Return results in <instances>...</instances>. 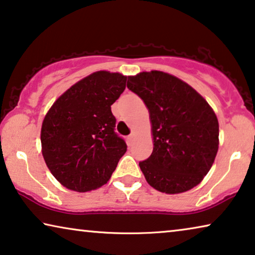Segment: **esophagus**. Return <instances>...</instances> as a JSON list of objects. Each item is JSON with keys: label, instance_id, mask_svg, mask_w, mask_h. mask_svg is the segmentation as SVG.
<instances>
[{"label": "esophagus", "instance_id": "1", "mask_svg": "<svg viewBox=\"0 0 255 255\" xmlns=\"http://www.w3.org/2000/svg\"><path fill=\"white\" fill-rule=\"evenodd\" d=\"M134 138H135V132H131V134L128 136L129 143H132V141H134Z\"/></svg>", "mask_w": 255, "mask_h": 255}]
</instances>
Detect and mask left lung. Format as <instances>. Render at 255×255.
I'll use <instances>...</instances> for the list:
<instances>
[{
  "label": "left lung",
  "instance_id": "left-lung-1",
  "mask_svg": "<svg viewBox=\"0 0 255 255\" xmlns=\"http://www.w3.org/2000/svg\"><path fill=\"white\" fill-rule=\"evenodd\" d=\"M127 88L149 110L153 150L138 165L157 191L187 192L213 166L218 150V120L206 99L191 85L163 71L129 76Z\"/></svg>",
  "mask_w": 255,
  "mask_h": 255
}]
</instances>
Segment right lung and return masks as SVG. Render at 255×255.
<instances>
[{
	"label": "right lung",
	"mask_w": 255,
	"mask_h": 255,
	"mask_svg": "<svg viewBox=\"0 0 255 255\" xmlns=\"http://www.w3.org/2000/svg\"><path fill=\"white\" fill-rule=\"evenodd\" d=\"M127 76L96 71L61 95L41 126V151L46 165L64 187L89 192L110 180L127 151L114 131L111 105L126 89Z\"/></svg>",
	"instance_id": "right-lung-1"
}]
</instances>
